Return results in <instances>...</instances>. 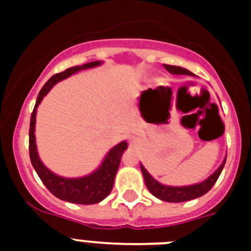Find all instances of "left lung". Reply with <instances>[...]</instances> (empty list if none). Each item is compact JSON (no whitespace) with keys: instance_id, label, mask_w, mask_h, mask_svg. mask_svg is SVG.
<instances>
[{"instance_id":"left-lung-1","label":"left lung","mask_w":251,"mask_h":251,"mask_svg":"<svg viewBox=\"0 0 251 251\" xmlns=\"http://www.w3.org/2000/svg\"><path fill=\"white\" fill-rule=\"evenodd\" d=\"M165 69L168 73L174 75H195L192 74L190 70L185 68H181V66H174V65H163ZM226 158L224 159L223 163L220 165V167L215 171L211 176H208L205 181L200 183H195V185L190 186H167L163 185V183L158 182L157 179L153 178L151 176V174L145 168V166L141 163V171L142 175H143V178H145L146 186H147L148 191L156 196L157 199L162 201H166V202H183V201H190L197 199V197L203 196L206 192H208L211 190L212 186L215 185V182L217 181L219 176H220L221 171H223L224 166H225Z\"/></svg>"}]
</instances>
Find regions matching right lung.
Here are the masks:
<instances>
[{
	"mask_svg": "<svg viewBox=\"0 0 251 251\" xmlns=\"http://www.w3.org/2000/svg\"><path fill=\"white\" fill-rule=\"evenodd\" d=\"M103 61H92L86 63L80 66H74V68L66 69L65 72L55 74L51 76L43 89L40 90L39 97L36 99L34 112L31 114L30 121V132H28V145H30V159L34 166L36 174L39 175L40 179L43 181L44 185L48 187L51 194L56 196L60 200H64L66 202L80 203V205H93L103 201L108 195L110 194L114 183L115 175L118 171L119 163H121L122 154L127 150L128 143L126 141L121 142L117 146L112 148L104 157L101 165L99 166L94 172L90 175H86L83 177H76V178H68V177L59 176L54 174L52 171L49 170L43 161L40 159L39 153L36 147V138H35V124H36V113L37 106L43 101L44 97L52 89V86L59 81L64 80L66 77L72 76L75 73L85 70V69L95 68V66L101 65Z\"/></svg>",
	"mask_w": 251,
	"mask_h": 251,
	"instance_id": "1",
	"label": "right lung"
}]
</instances>
